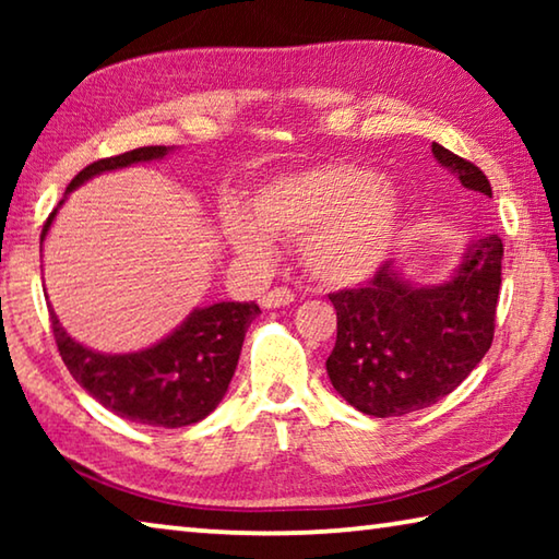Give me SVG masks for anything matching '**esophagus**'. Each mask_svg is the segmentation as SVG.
<instances>
[{
	"label": "esophagus",
	"mask_w": 559,
	"mask_h": 559,
	"mask_svg": "<svg viewBox=\"0 0 559 559\" xmlns=\"http://www.w3.org/2000/svg\"><path fill=\"white\" fill-rule=\"evenodd\" d=\"M296 300V293H293L290 288H273L269 290L266 296L261 298V306L263 308H283V306H290V302Z\"/></svg>",
	"instance_id": "34e87169"
}]
</instances>
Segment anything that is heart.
<instances>
[{"label": "heart", "mask_w": 559, "mask_h": 559, "mask_svg": "<svg viewBox=\"0 0 559 559\" xmlns=\"http://www.w3.org/2000/svg\"><path fill=\"white\" fill-rule=\"evenodd\" d=\"M402 204L390 179L370 167L325 163L271 179L251 200V216H224L241 259L266 263L271 239L300 241V261L328 288L359 286L390 257Z\"/></svg>", "instance_id": "1"}]
</instances>
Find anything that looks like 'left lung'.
Wrapping results in <instances>:
<instances>
[{"instance_id":"8db88e82","label":"left lung","mask_w":559,"mask_h":559,"mask_svg":"<svg viewBox=\"0 0 559 559\" xmlns=\"http://www.w3.org/2000/svg\"><path fill=\"white\" fill-rule=\"evenodd\" d=\"M431 153L461 185L493 197L480 169L439 143ZM503 241L488 234L473 241L453 276L416 286L394 263L359 288L330 296L337 340L328 357L335 392L357 412L404 416L437 404L466 380L493 343Z\"/></svg>"}]
</instances>
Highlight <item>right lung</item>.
Masks as SVG:
<instances>
[{
    "label": "right lung",
    "mask_w": 559,
    "mask_h": 559,
    "mask_svg": "<svg viewBox=\"0 0 559 559\" xmlns=\"http://www.w3.org/2000/svg\"><path fill=\"white\" fill-rule=\"evenodd\" d=\"M173 150L150 145L98 159L71 179L59 206L69 192L96 175L138 163H153ZM59 206L44 224L41 243ZM49 313L63 365L93 400L128 421L177 429L202 421L224 400L239 362L246 330L261 310L257 302H214L206 308H194L185 323L159 343L126 355H106L75 343L51 306Z\"/></svg>",
    "instance_id": "1"
}]
</instances>
